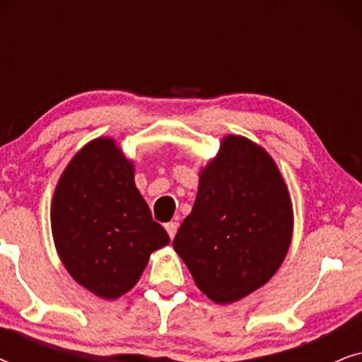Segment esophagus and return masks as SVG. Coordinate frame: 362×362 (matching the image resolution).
<instances>
[{
    "mask_svg": "<svg viewBox=\"0 0 362 362\" xmlns=\"http://www.w3.org/2000/svg\"><path fill=\"white\" fill-rule=\"evenodd\" d=\"M165 229L168 232V235H170L171 239H175V235L177 232V222H168V224L165 226Z\"/></svg>",
    "mask_w": 362,
    "mask_h": 362,
    "instance_id": "34e87169",
    "label": "esophagus"
}]
</instances>
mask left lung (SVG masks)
I'll use <instances>...</instances> for the list:
<instances>
[{"instance_id":"8db88e82","label":"left lung","mask_w":362,"mask_h":362,"mask_svg":"<svg viewBox=\"0 0 362 362\" xmlns=\"http://www.w3.org/2000/svg\"><path fill=\"white\" fill-rule=\"evenodd\" d=\"M291 234L293 207L274 158L249 138L226 135L201 168L194 206L173 247L197 288L229 305L276 274Z\"/></svg>"}]
</instances>
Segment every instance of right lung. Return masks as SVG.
Listing matches in <instances>:
<instances>
[{
    "instance_id": "right-lung-1",
    "label": "right lung",
    "mask_w": 362,
    "mask_h": 362,
    "mask_svg": "<svg viewBox=\"0 0 362 362\" xmlns=\"http://www.w3.org/2000/svg\"><path fill=\"white\" fill-rule=\"evenodd\" d=\"M51 229L66 270L103 300L130 291L153 252L170 244L135 186V165L108 136L69 161L54 189Z\"/></svg>"
}]
</instances>
